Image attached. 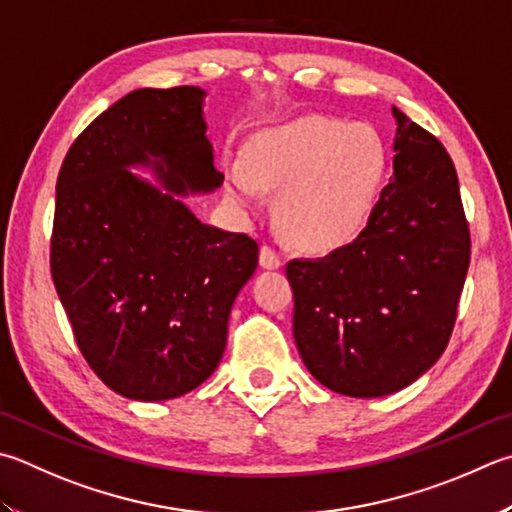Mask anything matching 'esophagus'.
<instances>
[{"instance_id":"esophagus-1","label":"esophagus","mask_w":512,"mask_h":512,"mask_svg":"<svg viewBox=\"0 0 512 512\" xmlns=\"http://www.w3.org/2000/svg\"><path fill=\"white\" fill-rule=\"evenodd\" d=\"M259 264H262L266 271H277V268L282 266V257L277 255L271 246H262V250H259Z\"/></svg>"}]
</instances>
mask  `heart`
I'll return each mask as SVG.
<instances>
[{"mask_svg":"<svg viewBox=\"0 0 512 512\" xmlns=\"http://www.w3.org/2000/svg\"><path fill=\"white\" fill-rule=\"evenodd\" d=\"M387 172V150L374 127L306 116L253 136L246 161L226 165V194L244 212H277L293 244L331 253L356 239L374 212Z\"/></svg>","mask_w":512,"mask_h":512,"instance_id":"1","label":"heart"}]
</instances>
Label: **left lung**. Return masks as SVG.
I'll return each mask as SVG.
<instances>
[{"instance_id": "1", "label": "left lung", "mask_w": 512, "mask_h": 512, "mask_svg": "<svg viewBox=\"0 0 512 512\" xmlns=\"http://www.w3.org/2000/svg\"><path fill=\"white\" fill-rule=\"evenodd\" d=\"M392 179L365 230L327 257L293 259V338L331 392L412 385L448 347L470 264L459 179L445 147L401 109Z\"/></svg>"}]
</instances>
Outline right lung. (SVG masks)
I'll use <instances>...</instances> for the list:
<instances>
[{
  "instance_id": "add662e5",
  "label": "right lung",
  "mask_w": 512,
  "mask_h": 512,
  "mask_svg": "<svg viewBox=\"0 0 512 512\" xmlns=\"http://www.w3.org/2000/svg\"><path fill=\"white\" fill-rule=\"evenodd\" d=\"M206 96L174 87L120 98L71 145L55 185V291L89 367L132 401H170L212 376L257 268L255 239L203 224L185 203L224 183Z\"/></svg>"
}]
</instances>
